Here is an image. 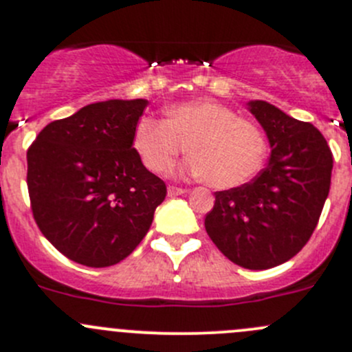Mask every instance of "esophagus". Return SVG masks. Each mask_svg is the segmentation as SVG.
<instances>
[{
	"label": "esophagus",
	"instance_id": "34e87169",
	"mask_svg": "<svg viewBox=\"0 0 352 352\" xmlns=\"http://www.w3.org/2000/svg\"><path fill=\"white\" fill-rule=\"evenodd\" d=\"M187 190L182 189V187H177V186H170L168 187V196L170 197H175V196H182V194H186Z\"/></svg>",
	"mask_w": 352,
	"mask_h": 352
}]
</instances>
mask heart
Wrapping results in <instances>:
<instances>
[{
    "instance_id": "b5f03b06",
    "label": "heart",
    "mask_w": 352,
    "mask_h": 352,
    "mask_svg": "<svg viewBox=\"0 0 352 352\" xmlns=\"http://www.w3.org/2000/svg\"><path fill=\"white\" fill-rule=\"evenodd\" d=\"M134 150L150 172L168 173L189 151L186 168L216 189H233L254 179L267 156V140L255 124L212 100H192L166 110V120L141 117Z\"/></svg>"
}]
</instances>
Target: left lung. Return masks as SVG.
<instances>
[{"label":"left lung","mask_w":352,"mask_h":352,"mask_svg":"<svg viewBox=\"0 0 352 352\" xmlns=\"http://www.w3.org/2000/svg\"><path fill=\"white\" fill-rule=\"evenodd\" d=\"M248 105L267 134L271 158L252 182L214 192L204 226L225 257L262 271L285 264L310 240L329 196L333 158L310 122L267 102Z\"/></svg>","instance_id":"8db88e82"}]
</instances>
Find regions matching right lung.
I'll list each match as a JSON object with an SVG mask.
<instances>
[{
	"mask_svg": "<svg viewBox=\"0 0 352 352\" xmlns=\"http://www.w3.org/2000/svg\"><path fill=\"white\" fill-rule=\"evenodd\" d=\"M146 105L143 98L90 104L47 124L28 146L32 214L69 261L88 267L124 261L165 201V182L133 146Z\"/></svg>",
	"mask_w": 352,
	"mask_h": 352,
	"instance_id": "1",
	"label": "right lung"
}]
</instances>
